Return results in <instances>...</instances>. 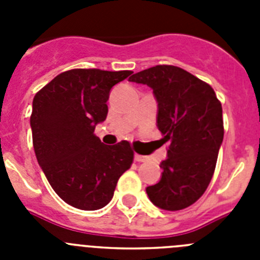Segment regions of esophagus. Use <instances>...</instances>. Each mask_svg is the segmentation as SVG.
Listing matches in <instances>:
<instances>
[{
    "mask_svg": "<svg viewBox=\"0 0 260 260\" xmlns=\"http://www.w3.org/2000/svg\"><path fill=\"white\" fill-rule=\"evenodd\" d=\"M148 156H143V155H138V153H135L134 155V160L135 161H138V162H146V161H148Z\"/></svg>",
    "mask_w": 260,
    "mask_h": 260,
    "instance_id": "1",
    "label": "esophagus"
}]
</instances>
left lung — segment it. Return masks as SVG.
I'll list each match as a JSON object with an SVG mask.
<instances>
[{
	"label": "left lung",
	"instance_id": "left-lung-1",
	"mask_svg": "<svg viewBox=\"0 0 260 260\" xmlns=\"http://www.w3.org/2000/svg\"><path fill=\"white\" fill-rule=\"evenodd\" d=\"M128 80L152 88L157 127L171 142L161 178L147 195L161 210H183L204 194L215 172L224 138L221 103L210 84L177 66H153Z\"/></svg>",
	"mask_w": 260,
	"mask_h": 260
}]
</instances>
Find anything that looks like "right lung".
Masks as SVG:
<instances>
[{"label":"right lung","mask_w":260,"mask_h":260,"mask_svg":"<svg viewBox=\"0 0 260 260\" xmlns=\"http://www.w3.org/2000/svg\"><path fill=\"white\" fill-rule=\"evenodd\" d=\"M132 71L73 69L34 98L32 142L52 189L75 208L95 211L113 198L117 181L132 167L128 142L105 146L93 134L107 118L110 89Z\"/></svg>","instance_id":"add662e5"}]
</instances>
